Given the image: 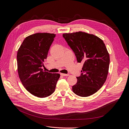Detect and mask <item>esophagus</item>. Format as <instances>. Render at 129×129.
Segmentation results:
<instances>
[{
    "instance_id": "1",
    "label": "esophagus",
    "mask_w": 129,
    "mask_h": 129,
    "mask_svg": "<svg viewBox=\"0 0 129 129\" xmlns=\"http://www.w3.org/2000/svg\"><path fill=\"white\" fill-rule=\"evenodd\" d=\"M61 75L62 76H68L69 74H61Z\"/></svg>"
}]
</instances>
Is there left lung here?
Returning <instances> with one entry per match:
<instances>
[{
    "instance_id": "1",
    "label": "left lung",
    "mask_w": 129,
    "mask_h": 129,
    "mask_svg": "<svg viewBox=\"0 0 129 129\" xmlns=\"http://www.w3.org/2000/svg\"><path fill=\"white\" fill-rule=\"evenodd\" d=\"M73 50L78 63H83L73 92L81 97H88L103 86L109 73L110 55L103 41L93 34L83 32L63 34Z\"/></svg>"
}]
</instances>
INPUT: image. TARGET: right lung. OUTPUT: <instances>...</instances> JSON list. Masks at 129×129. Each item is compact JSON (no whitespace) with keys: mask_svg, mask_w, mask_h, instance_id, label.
I'll list each match as a JSON object with an SVG mask.
<instances>
[{"mask_svg":"<svg viewBox=\"0 0 129 129\" xmlns=\"http://www.w3.org/2000/svg\"><path fill=\"white\" fill-rule=\"evenodd\" d=\"M55 34L37 33L26 37L17 53V71L22 84L32 95L45 98L54 91L58 74L42 68Z\"/></svg>","mask_w":129,"mask_h":129,"instance_id":"add662e5","label":"right lung"}]
</instances>
